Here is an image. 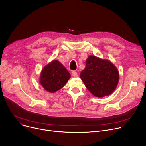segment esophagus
Returning <instances> with one entry per match:
<instances>
[{"label":"esophagus","instance_id":"1","mask_svg":"<svg viewBox=\"0 0 146 146\" xmlns=\"http://www.w3.org/2000/svg\"><path fill=\"white\" fill-rule=\"evenodd\" d=\"M72 75L74 76V77H77V76H78L77 72H75V71H73L72 72Z\"/></svg>","mask_w":146,"mask_h":146}]
</instances>
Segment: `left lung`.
I'll use <instances>...</instances> for the list:
<instances>
[{"mask_svg": "<svg viewBox=\"0 0 146 146\" xmlns=\"http://www.w3.org/2000/svg\"><path fill=\"white\" fill-rule=\"evenodd\" d=\"M80 77L90 92L101 98L110 95L115 89L119 73L117 68L108 60L90 56Z\"/></svg>", "mask_w": 146, "mask_h": 146, "instance_id": "1", "label": "left lung"}]
</instances>
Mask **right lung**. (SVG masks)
Masks as SVG:
<instances>
[{
  "label": "right lung",
  "mask_w": 146,
  "mask_h": 146,
  "mask_svg": "<svg viewBox=\"0 0 146 146\" xmlns=\"http://www.w3.org/2000/svg\"><path fill=\"white\" fill-rule=\"evenodd\" d=\"M70 78V73L63 64L53 60L42 69L40 83L46 90L54 93L62 88Z\"/></svg>",
  "instance_id": "add662e5"
}]
</instances>
